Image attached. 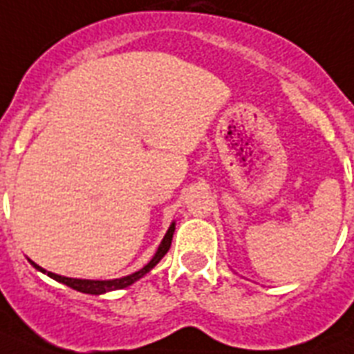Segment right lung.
<instances>
[{"label": "right lung", "mask_w": 354, "mask_h": 354, "mask_svg": "<svg viewBox=\"0 0 354 354\" xmlns=\"http://www.w3.org/2000/svg\"><path fill=\"white\" fill-rule=\"evenodd\" d=\"M172 234H174V223H172L171 227H169L167 234H165V237H163L162 245L158 246V250H156V254H154L153 259L149 261V263L145 264L144 268L138 270V272L131 273V275H126V277L122 279H113V281H88V279H71V277H62V275H57V273H52V272H46V270H43L41 266H37V264L34 263V261H30L32 264H34V268H37L39 272L46 273L48 277L55 279L57 283H62L66 284V286L73 288V290H77V292H82V293H90V295H100V293H106V292H113V290H122V288H127L131 286L135 281H138L140 277H144L145 273L151 272V270L156 266V264L160 263V259H162L163 255L167 254V250L171 248V241H172Z\"/></svg>", "instance_id": "1"}]
</instances>
